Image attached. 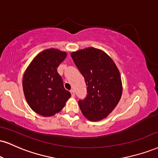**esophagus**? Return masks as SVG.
I'll use <instances>...</instances> for the list:
<instances>
[{
	"label": "esophagus",
	"mask_w": 158,
	"mask_h": 158,
	"mask_svg": "<svg viewBox=\"0 0 158 158\" xmlns=\"http://www.w3.org/2000/svg\"><path fill=\"white\" fill-rule=\"evenodd\" d=\"M71 94L72 97H74V96H75V93H74L73 90H71Z\"/></svg>",
	"instance_id": "obj_1"
}]
</instances>
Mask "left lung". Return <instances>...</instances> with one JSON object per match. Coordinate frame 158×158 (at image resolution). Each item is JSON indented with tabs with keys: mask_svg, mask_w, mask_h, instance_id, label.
Here are the masks:
<instances>
[{
	"mask_svg": "<svg viewBox=\"0 0 158 158\" xmlns=\"http://www.w3.org/2000/svg\"><path fill=\"white\" fill-rule=\"evenodd\" d=\"M71 56L87 86L86 98L79 101L81 113L91 121L105 118L122 95V81L116 64L104 51L93 47L74 51Z\"/></svg>",
	"mask_w": 158,
	"mask_h": 158,
	"instance_id": "obj_1",
	"label": "left lung"
}]
</instances>
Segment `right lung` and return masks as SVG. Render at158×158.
Returning a JSON list of instances; mask_svg holds the SVG:
<instances>
[{
  "label": "right lung",
  "mask_w": 158,
  "mask_h": 158,
  "mask_svg": "<svg viewBox=\"0 0 158 158\" xmlns=\"http://www.w3.org/2000/svg\"><path fill=\"white\" fill-rule=\"evenodd\" d=\"M66 56L65 51L45 49L33 59L23 74V89L26 102L42 116L58 113L71 96L57 73L58 66Z\"/></svg>",
  "instance_id": "add662e5"
}]
</instances>
